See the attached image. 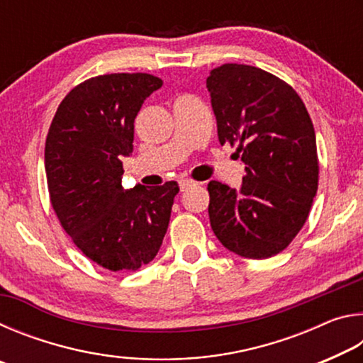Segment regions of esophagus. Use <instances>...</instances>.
<instances>
[{
  "label": "esophagus",
  "instance_id": "1",
  "mask_svg": "<svg viewBox=\"0 0 363 363\" xmlns=\"http://www.w3.org/2000/svg\"><path fill=\"white\" fill-rule=\"evenodd\" d=\"M195 186H196V182H195V181H190V179H181V181H179V189H181V192H184V190L192 189V187H195Z\"/></svg>",
  "mask_w": 363,
  "mask_h": 363
}]
</instances>
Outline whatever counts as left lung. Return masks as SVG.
I'll return each instance as SVG.
<instances>
[{
    "label": "left lung",
    "instance_id": "left-lung-1",
    "mask_svg": "<svg viewBox=\"0 0 363 363\" xmlns=\"http://www.w3.org/2000/svg\"><path fill=\"white\" fill-rule=\"evenodd\" d=\"M220 144L247 164L235 190L210 181V223L232 253L266 259L285 250L309 216L318 186L315 131L290 84L257 67L224 64L206 78Z\"/></svg>",
    "mask_w": 363,
    "mask_h": 363
}]
</instances>
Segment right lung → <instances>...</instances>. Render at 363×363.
<instances>
[{"label":"right lung","mask_w":363,"mask_h":363,"mask_svg":"<svg viewBox=\"0 0 363 363\" xmlns=\"http://www.w3.org/2000/svg\"><path fill=\"white\" fill-rule=\"evenodd\" d=\"M163 82L149 73H110L73 88L54 115L45 169L54 211L73 243L113 272L138 270L157 256L177 182L123 187L134 118Z\"/></svg>","instance_id":"1"}]
</instances>
